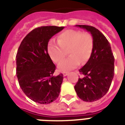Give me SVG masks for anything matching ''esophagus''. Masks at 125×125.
Wrapping results in <instances>:
<instances>
[{
    "mask_svg": "<svg viewBox=\"0 0 125 125\" xmlns=\"http://www.w3.org/2000/svg\"><path fill=\"white\" fill-rule=\"evenodd\" d=\"M68 74H69V73L64 72V73H63V76H66L67 75H68Z\"/></svg>",
    "mask_w": 125,
    "mask_h": 125,
    "instance_id": "obj_1",
    "label": "esophagus"
}]
</instances>
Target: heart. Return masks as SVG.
I'll list each match as a JSON object with an SVG mask.
<instances>
[{
  "mask_svg": "<svg viewBox=\"0 0 125 125\" xmlns=\"http://www.w3.org/2000/svg\"><path fill=\"white\" fill-rule=\"evenodd\" d=\"M57 42L51 41L47 46L49 56L55 63H59L64 58L68 50L70 56L58 64V69L66 72L85 63L91 56L93 49V38L88 32L80 30H67L58 36Z\"/></svg>",
  "mask_w": 125,
  "mask_h": 125,
  "instance_id": "obj_1",
  "label": "heart"
}]
</instances>
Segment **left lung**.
Listing matches in <instances>:
<instances>
[{
    "mask_svg": "<svg viewBox=\"0 0 125 125\" xmlns=\"http://www.w3.org/2000/svg\"><path fill=\"white\" fill-rule=\"evenodd\" d=\"M89 32L93 38V49L89 60L79 69L83 78L74 85L78 97L85 102L101 99L108 91L114 76V56L106 38L95 27L76 25Z\"/></svg>",
    "mask_w": 125,
    "mask_h": 125,
    "instance_id": "left-lung-1",
    "label": "left lung"
}]
</instances>
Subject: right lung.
I'll list each match as a JSON object with an SVG mask.
<instances>
[{"label": "right lung", "instance_id": "add662e5", "mask_svg": "<svg viewBox=\"0 0 125 125\" xmlns=\"http://www.w3.org/2000/svg\"><path fill=\"white\" fill-rule=\"evenodd\" d=\"M63 26H41L23 39L16 55V74L24 93L40 104L52 103L58 97L63 76H54L56 66L49 56V40Z\"/></svg>", "mask_w": 125, "mask_h": 125}]
</instances>
